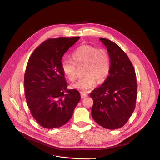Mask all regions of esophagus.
I'll use <instances>...</instances> for the list:
<instances>
[{"instance_id":"1","label":"esophagus","mask_w":160,"mask_h":160,"mask_svg":"<svg viewBox=\"0 0 160 160\" xmlns=\"http://www.w3.org/2000/svg\"><path fill=\"white\" fill-rule=\"evenodd\" d=\"M88 96V95L86 94V93H85V92H81V98L82 99H83V98H87Z\"/></svg>"}]
</instances>
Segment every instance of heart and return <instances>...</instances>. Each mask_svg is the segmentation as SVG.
I'll list each match as a JSON object with an SVG mask.
<instances>
[{
	"label": "heart",
	"mask_w": 160,
	"mask_h": 160,
	"mask_svg": "<svg viewBox=\"0 0 160 160\" xmlns=\"http://www.w3.org/2000/svg\"><path fill=\"white\" fill-rule=\"evenodd\" d=\"M77 66L83 68V77L73 87L87 90L92 88L96 80L101 83L108 77L111 68L110 58L107 51L89 45H83L72 54V59H64L61 61V70L70 82L77 78Z\"/></svg>",
	"instance_id": "obj_1"
}]
</instances>
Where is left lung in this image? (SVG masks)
<instances>
[{"instance_id":"1","label":"left lung","mask_w":160,"mask_h":160,"mask_svg":"<svg viewBox=\"0 0 160 160\" xmlns=\"http://www.w3.org/2000/svg\"><path fill=\"white\" fill-rule=\"evenodd\" d=\"M100 40L110 58L109 75L90 94L93 99L92 117L107 129H117L128 122L135 109L138 82L133 66L127 54L111 40Z\"/></svg>"}]
</instances>
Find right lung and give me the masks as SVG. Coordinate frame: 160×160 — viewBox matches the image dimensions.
Here are the masks:
<instances>
[{
    "label": "right lung",
    "mask_w": 160,
    "mask_h": 160,
    "mask_svg": "<svg viewBox=\"0 0 160 160\" xmlns=\"http://www.w3.org/2000/svg\"><path fill=\"white\" fill-rule=\"evenodd\" d=\"M79 38L48 39L28 59L24 77L25 98L32 117L43 128L66 124L80 100L77 90L68 89L61 67L64 54Z\"/></svg>",
    "instance_id": "add662e5"
}]
</instances>
